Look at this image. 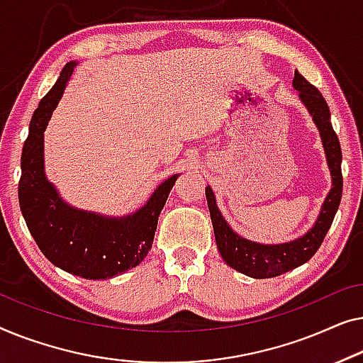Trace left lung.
Returning <instances> with one entry per match:
<instances>
[{"instance_id": "8db88e82", "label": "left lung", "mask_w": 363, "mask_h": 363, "mask_svg": "<svg viewBox=\"0 0 363 363\" xmlns=\"http://www.w3.org/2000/svg\"><path fill=\"white\" fill-rule=\"evenodd\" d=\"M293 89L298 90V96L308 113L313 116L315 128L319 131L323 141L324 155L328 160V167L333 177V187L325 196L323 207L313 227L301 237L284 243H258L242 237L218 211L216 196L211 186L206 187V197L211 220L216 235V243L220 257L228 267L237 272L247 274L250 278L264 279L274 278L288 273L291 269L301 267L313 258L318 252L325 233L333 225L337 208H339L342 197V151L340 143L330 123V110L328 101L320 95V91L311 85L298 70L294 72Z\"/></svg>"}]
</instances>
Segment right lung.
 I'll return each instance as SVG.
<instances>
[{"mask_svg":"<svg viewBox=\"0 0 363 363\" xmlns=\"http://www.w3.org/2000/svg\"><path fill=\"white\" fill-rule=\"evenodd\" d=\"M75 65V60L65 64L30 120L21 155L19 207L34 242L50 263L85 279H110L145 259L152 247L157 217L179 174L162 181L145 206L126 216L82 211L64 201L45 176L44 131Z\"/></svg>","mask_w":363,"mask_h":363,"instance_id":"obj_1","label":"right lung"}]
</instances>
